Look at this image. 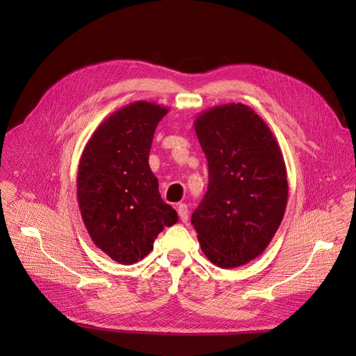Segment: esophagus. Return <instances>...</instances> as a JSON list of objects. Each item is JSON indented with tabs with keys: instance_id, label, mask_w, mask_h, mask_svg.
I'll use <instances>...</instances> for the list:
<instances>
[{
	"instance_id": "obj_1",
	"label": "esophagus",
	"mask_w": 356,
	"mask_h": 356,
	"mask_svg": "<svg viewBox=\"0 0 356 356\" xmlns=\"http://www.w3.org/2000/svg\"><path fill=\"white\" fill-rule=\"evenodd\" d=\"M177 213L181 222H188L189 219V209H188V204L186 203H179L177 204Z\"/></svg>"
}]
</instances>
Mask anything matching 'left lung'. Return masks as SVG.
Returning <instances> with one entry per match:
<instances>
[{
	"label": "left lung",
	"mask_w": 356,
	"mask_h": 356,
	"mask_svg": "<svg viewBox=\"0 0 356 356\" xmlns=\"http://www.w3.org/2000/svg\"><path fill=\"white\" fill-rule=\"evenodd\" d=\"M193 125L209 184L192 223L211 263L236 268L264 252L283 220L289 197L283 153L270 127L244 104L209 108Z\"/></svg>",
	"instance_id": "8db88e82"
}]
</instances>
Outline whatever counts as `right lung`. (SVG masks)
<instances>
[{"mask_svg":"<svg viewBox=\"0 0 356 356\" xmlns=\"http://www.w3.org/2000/svg\"><path fill=\"white\" fill-rule=\"evenodd\" d=\"M167 112L147 101L120 108L95 129L79 160L78 203L88 234L124 266L148 255L164 227L179 220L148 164L154 131Z\"/></svg>","mask_w":356,"mask_h":356,"instance_id":"right-lung-1","label":"right lung"}]
</instances>
